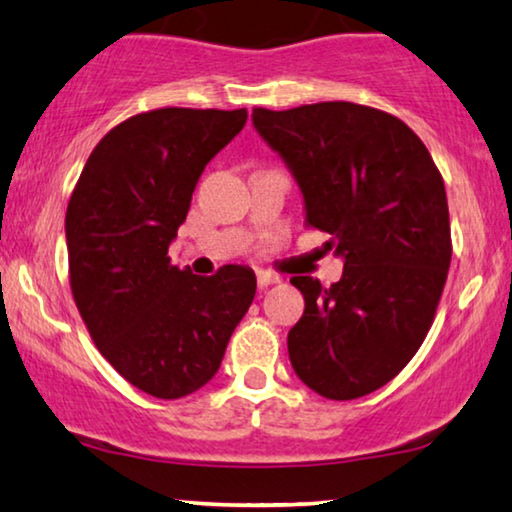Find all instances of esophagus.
<instances>
[{"label":"esophagus","mask_w":512,"mask_h":512,"mask_svg":"<svg viewBox=\"0 0 512 512\" xmlns=\"http://www.w3.org/2000/svg\"><path fill=\"white\" fill-rule=\"evenodd\" d=\"M256 282H258V289H268V286H272V284H277V282H279V277L270 275V272H258V275H256Z\"/></svg>","instance_id":"34e87169"}]
</instances>
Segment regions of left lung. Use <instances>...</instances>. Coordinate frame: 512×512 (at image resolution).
I'll use <instances>...</instances> for the list:
<instances>
[{
  "label": "left lung",
  "instance_id": "1",
  "mask_svg": "<svg viewBox=\"0 0 512 512\" xmlns=\"http://www.w3.org/2000/svg\"><path fill=\"white\" fill-rule=\"evenodd\" d=\"M254 128L331 235L342 279L293 277L305 312L289 331L296 375L333 401L366 396L408 366L433 324L452 258L445 184L401 118L354 102L254 109Z\"/></svg>",
  "mask_w": 512,
  "mask_h": 512
}]
</instances>
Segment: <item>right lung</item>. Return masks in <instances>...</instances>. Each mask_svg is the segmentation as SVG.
<instances>
[{
    "mask_svg": "<svg viewBox=\"0 0 512 512\" xmlns=\"http://www.w3.org/2000/svg\"><path fill=\"white\" fill-rule=\"evenodd\" d=\"M244 123L247 109L132 116L100 139L67 205L69 282L90 338L165 401L212 380L256 293L247 265L198 277L167 256L202 170Z\"/></svg>",
    "mask_w": 512,
    "mask_h": 512,
    "instance_id": "1",
    "label": "right lung"
}]
</instances>
